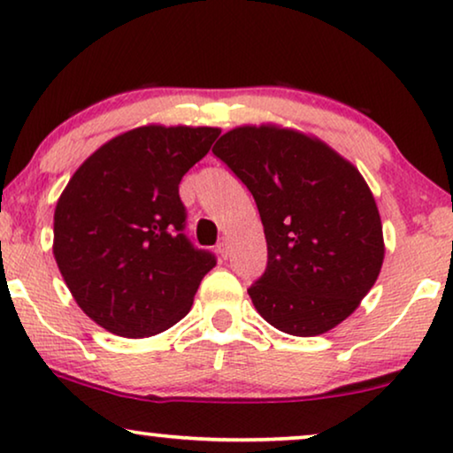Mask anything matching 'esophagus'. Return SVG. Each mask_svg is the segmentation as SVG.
<instances>
[{
    "label": "esophagus",
    "mask_w": 453,
    "mask_h": 453,
    "mask_svg": "<svg viewBox=\"0 0 453 453\" xmlns=\"http://www.w3.org/2000/svg\"><path fill=\"white\" fill-rule=\"evenodd\" d=\"M228 251H231V241H228L226 237H222L220 243H219V253L226 259L228 257Z\"/></svg>",
    "instance_id": "1"
}]
</instances>
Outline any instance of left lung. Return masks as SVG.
Listing matches in <instances>:
<instances>
[{"label": "left lung", "instance_id": "1", "mask_svg": "<svg viewBox=\"0 0 453 453\" xmlns=\"http://www.w3.org/2000/svg\"><path fill=\"white\" fill-rule=\"evenodd\" d=\"M212 152L251 191L264 225L268 268L247 290L257 313L290 336L342 324L386 256L380 210L357 166L276 123L234 127Z\"/></svg>", "mask_w": 453, "mask_h": 453}]
</instances>
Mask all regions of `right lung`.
Wrapping results in <instances>:
<instances>
[{
	"label": "right lung",
	"instance_id": "add662e5",
	"mask_svg": "<svg viewBox=\"0 0 453 453\" xmlns=\"http://www.w3.org/2000/svg\"><path fill=\"white\" fill-rule=\"evenodd\" d=\"M219 127L142 126L90 154L61 191L53 256L73 301L115 336L146 338L189 313L212 253L183 234L179 183Z\"/></svg>",
	"mask_w": 453,
	"mask_h": 453
}]
</instances>
